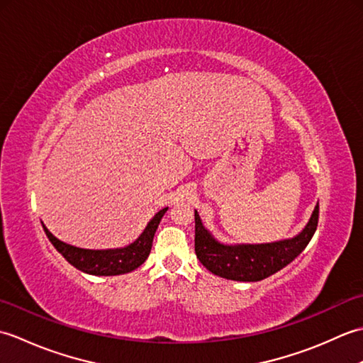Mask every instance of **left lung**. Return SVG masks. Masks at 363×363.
<instances>
[{
    "instance_id": "1",
    "label": "left lung",
    "mask_w": 363,
    "mask_h": 363,
    "mask_svg": "<svg viewBox=\"0 0 363 363\" xmlns=\"http://www.w3.org/2000/svg\"><path fill=\"white\" fill-rule=\"evenodd\" d=\"M318 203L301 233L272 243H221L207 229L195 211V252L211 273L230 281L257 282L287 267L295 260L317 230Z\"/></svg>"
}]
</instances>
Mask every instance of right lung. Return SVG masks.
I'll return each instance as SVG.
<instances>
[{
  "instance_id": "add662e5",
  "label": "right lung",
  "mask_w": 363,
  "mask_h": 363,
  "mask_svg": "<svg viewBox=\"0 0 363 363\" xmlns=\"http://www.w3.org/2000/svg\"><path fill=\"white\" fill-rule=\"evenodd\" d=\"M168 207L159 211L154 217L150 220L148 225L143 229V233L138 235L135 242L129 243L123 248H111V250H86L78 248V246L68 245L57 237H54L48 228L43 223V230L46 237L50 238L54 248H56L68 264H72L74 268L81 269V272L87 274L95 276H117L134 272L135 268L140 267L143 262L148 259L152 246V238L156 234L159 223L164 217Z\"/></svg>"
}]
</instances>
